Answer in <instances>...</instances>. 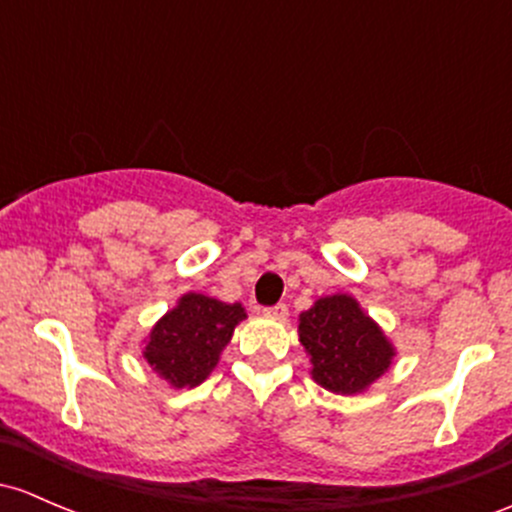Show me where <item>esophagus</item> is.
<instances>
[{
  "label": "esophagus",
  "instance_id": "34e87169",
  "mask_svg": "<svg viewBox=\"0 0 512 512\" xmlns=\"http://www.w3.org/2000/svg\"><path fill=\"white\" fill-rule=\"evenodd\" d=\"M265 316H270V319H277V321H284V319H287V316H289V306H287V304L267 306Z\"/></svg>",
  "mask_w": 512,
  "mask_h": 512
}]
</instances>
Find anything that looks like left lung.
<instances>
[{"mask_svg": "<svg viewBox=\"0 0 512 512\" xmlns=\"http://www.w3.org/2000/svg\"><path fill=\"white\" fill-rule=\"evenodd\" d=\"M299 341L311 378L338 395L368 390L390 368L395 348L353 297L331 294L299 314Z\"/></svg>", "mask_w": 512, "mask_h": 512, "instance_id": "1", "label": "left lung"}]
</instances>
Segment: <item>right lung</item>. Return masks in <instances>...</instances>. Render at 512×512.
Wrapping results in <instances>:
<instances>
[{"instance_id":"add662e5","label":"right lung","mask_w":512,"mask_h":512,"mask_svg":"<svg viewBox=\"0 0 512 512\" xmlns=\"http://www.w3.org/2000/svg\"><path fill=\"white\" fill-rule=\"evenodd\" d=\"M245 316L242 304L188 292L154 324L142 351L144 360L176 390L201 385Z\"/></svg>"}]
</instances>
